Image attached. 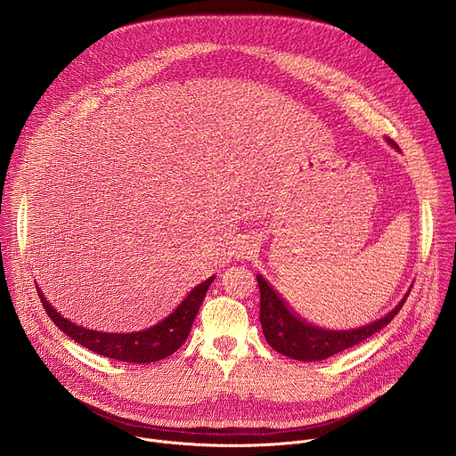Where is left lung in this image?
Wrapping results in <instances>:
<instances>
[{"instance_id":"obj_1","label":"left lung","mask_w":456,"mask_h":456,"mask_svg":"<svg viewBox=\"0 0 456 456\" xmlns=\"http://www.w3.org/2000/svg\"><path fill=\"white\" fill-rule=\"evenodd\" d=\"M387 141L394 148H397V144L392 139H387ZM256 277H257L259 293H261L259 321H261L263 335L268 346L277 353L300 362L326 360L370 338L387 324H390V321L403 308L404 300L411 289L410 288L406 295L401 298L399 305L379 321L356 330L333 331V330L312 326L306 321H302L295 312H291V308H288V305L281 298V295L275 293V289L268 284V281L263 279V275L257 273Z\"/></svg>"}]
</instances>
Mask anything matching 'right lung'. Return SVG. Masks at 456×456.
<instances>
[{
	"label": "right lung",
	"instance_id": "right-lung-1",
	"mask_svg": "<svg viewBox=\"0 0 456 456\" xmlns=\"http://www.w3.org/2000/svg\"><path fill=\"white\" fill-rule=\"evenodd\" d=\"M213 279L215 275L195 286L177 306V310L170 314L163 322L137 333H102L77 326L71 321L64 319L45 298L43 291L37 286L36 288L48 317L57 324L62 333L71 337L77 344L118 362L151 363L174 354L186 342Z\"/></svg>",
	"mask_w": 456,
	"mask_h": 456
}]
</instances>
